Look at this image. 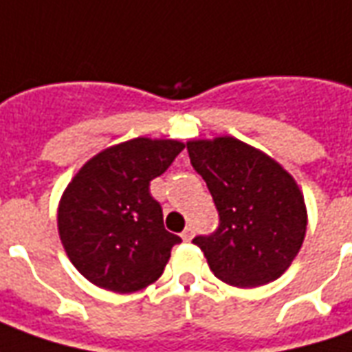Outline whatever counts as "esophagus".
I'll use <instances>...</instances> for the list:
<instances>
[{"label": "esophagus", "mask_w": 352, "mask_h": 352, "mask_svg": "<svg viewBox=\"0 0 352 352\" xmlns=\"http://www.w3.org/2000/svg\"><path fill=\"white\" fill-rule=\"evenodd\" d=\"M181 237H183V241H190L192 237H194V228H192V226H186V228L183 230Z\"/></svg>", "instance_id": "34e87169"}]
</instances>
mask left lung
<instances>
[{
	"mask_svg": "<svg viewBox=\"0 0 352 352\" xmlns=\"http://www.w3.org/2000/svg\"><path fill=\"white\" fill-rule=\"evenodd\" d=\"M186 148L221 217L213 236L194 237L214 277L237 288L279 279L307 232V207L294 177L232 135L190 139Z\"/></svg>",
	"mask_w": 352,
	"mask_h": 352,
	"instance_id": "1",
	"label": "left lung"
}]
</instances>
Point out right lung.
Masks as SVG:
<instances>
[{"instance_id":"add662e5","label":"right lung","mask_w":352,"mask_h":352,"mask_svg":"<svg viewBox=\"0 0 352 352\" xmlns=\"http://www.w3.org/2000/svg\"><path fill=\"white\" fill-rule=\"evenodd\" d=\"M183 148L177 139H128L92 156L65 186L58 234L67 258L92 285L131 294L164 273L181 237L164 228L148 184Z\"/></svg>"}]
</instances>
